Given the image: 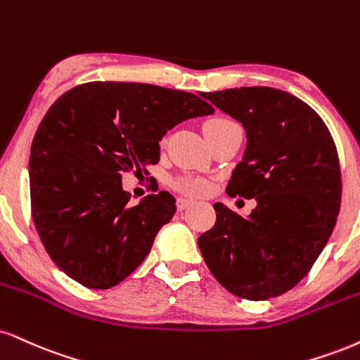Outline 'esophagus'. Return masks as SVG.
<instances>
[{
	"label": "esophagus",
	"mask_w": 360,
	"mask_h": 360,
	"mask_svg": "<svg viewBox=\"0 0 360 360\" xmlns=\"http://www.w3.org/2000/svg\"><path fill=\"white\" fill-rule=\"evenodd\" d=\"M176 205H177V210L184 211V210H188V207L193 205V201H191V199H188V198H177Z\"/></svg>",
	"instance_id": "obj_1"
}]
</instances>
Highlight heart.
<instances>
[{"label":"heart","instance_id":"1","mask_svg":"<svg viewBox=\"0 0 360 360\" xmlns=\"http://www.w3.org/2000/svg\"><path fill=\"white\" fill-rule=\"evenodd\" d=\"M229 124L228 119H211L205 124V132L213 131L216 127H221V125ZM174 188L177 191L189 194V196H205V194L210 193L211 184L210 181L205 179V177H194V176H183L177 177L174 181Z\"/></svg>","mask_w":360,"mask_h":360}]
</instances>
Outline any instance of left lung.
<instances>
[{"mask_svg":"<svg viewBox=\"0 0 360 360\" xmlns=\"http://www.w3.org/2000/svg\"><path fill=\"white\" fill-rule=\"evenodd\" d=\"M243 124L248 144L228 196L257 199L243 218L216 202V223L198 238L214 278L245 300L292 290L314 266L335 226L342 177L335 142L320 115L271 86L202 92Z\"/></svg>","mask_w":360,"mask_h":360,"instance_id":"1","label":"left lung"}]
</instances>
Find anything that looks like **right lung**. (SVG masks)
I'll list each match as a JSON object with an SVG mask.
<instances>
[{"label": "right lung", "instance_id": "obj_1", "mask_svg": "<svg viewBox=\"0 0 360 360\" xmlns=\"http://www.w3.org/2000/svg\"><path fill=\"white\" fill-rule=\"evenodd\" d=\"M213 112L194 94L136 82H89L56 98L32 142L30 198L34 228L63 274L105 290L144 262L176 199L161 191L131 205L120 177L149 176L164 134Z\"/></svg>", "mask_w": 360, "mask_h": 360}]
</instances>
